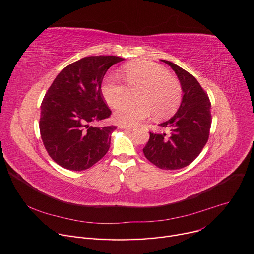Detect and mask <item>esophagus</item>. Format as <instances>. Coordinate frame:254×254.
<instances>
[{"label":"esophagus","mask_w":254,"mask_h":254,"mask_svg":"<svg viewBox=\"0 0 254 254\" xmlns=\"http://www.w3.org/2000/svg\"><path fill=\"white\" fill-rule=\"evenodd\" d=\"M120 128H121V129H123V130H126V131H132V130H134L132 127H129V126H123V125H121V126H120Z\"/></svg>","instance_id":"34e87169"}]
</instances>
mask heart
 Here are the masks:
<instances>
[{"mask_svg":"<svg viewBox=\"0 0 254 254\" xmlns=\"http://www.w3.org/2000/svg\"><path fill=\"white\" fill-rule=\"evenodd\" d=\"M121 74L126 84L109 76L101 87L102 96L109 106H119L114 113L116 123L133 126L152 113L157 118L167 117L180 106L182 85L164 66L153 62L136 61L124 65ZM135 92L136 102H124Z\"/></svg>","mask_w":254,"mask_h":254,"instance_id":"1","label":"heart"}]
</instances>
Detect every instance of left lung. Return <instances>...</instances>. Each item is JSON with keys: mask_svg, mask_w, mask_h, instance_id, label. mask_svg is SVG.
Segmentation results:
<instances>
[{"mask_svg": "<svg viewBox=\"0 0 254 254\" xmlns=\"http://www.w3.org/2000/svg\"><path fill=\"white\" fill-rule=\"evenodd\" d=\"M162 62L175 71L184 95L174 116L159 125L170 133L150 132L142 151L160 169L176 170L190 165L205 146L211 127V103L195 77L171 62Z\"/></svg>", "mask_w": 254, "mask_h": 254, "instance_id": "obj_1", "label": "left lung"}]
</instances>
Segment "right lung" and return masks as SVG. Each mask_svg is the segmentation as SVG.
<instances>
[{
  "label": "right lung",
  "instance_id": "right-lung-1",
  "mask_svg": "<svg viewBox=\"0 0 254 254\" xmlns=\"http://www.w3.org/2000/svg\"><path fill=\"white\" fill-rule=\"evenodd\" d=\"M124 61L113 55L87 56L57 74L41 104V138L59 166L82 171L109 151L116 126L93 124L111 116L101 94L108 69Z\"/></svg>",
  "mask_w": 254,
  "mask_h": 254
}]
</instances>
